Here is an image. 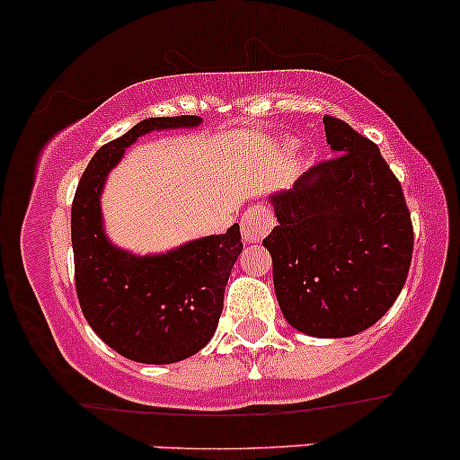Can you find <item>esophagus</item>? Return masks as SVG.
<instances>
[{"instance_id":"34e87169","label":"esophagus","mask_w":460,"mask_h":460,"mask_svg":"<svg viewBox=\"0 0 460 460\" xmlns=\"http://www.w3.org/2000/svg\"><path fill=\"white\" fill-rule=\"evenodd\" d=\"M242 237H244V242H260L270 234V229L274 226V216L270 209L266 208V205H255V208H251L248 212H244L242 216Z\"/></svg>"}]
</instances>
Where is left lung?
<instances>
[{
    "mask_svg": "<svg viewBox=\"0 0 460 460\" xmlns=\"http://www.w3.org/2000/svg\"><path fill=\"white\" fill-rule=\"evenodd\" d=\"M324 131L335 155L274 194L279 225L263 246L285 320L314 337H350L402 292L413 223L378 146L335 116H324Z\"/></svg>",
    "mask_w": 460,
    "mask_h": 460,
    "instance_id": "obj_1",
    "label": "left lung"
}]
</instances>
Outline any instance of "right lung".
<instances>
[{"instance_id":"1","label":"right lung","mask_w":460,"mask_h":460,"mask_svg":"<svg viewBox=\"0 0 460 460\" xmlns=\"http://www.w3.org/2000/svg\"><path fill=\"white\" fill-rule=\"evenodd\" d=\"M199 123V116L190 114L140 120L94 153L73 199L71 240L79 307L105 344L131 361L175 363L208 344L223 314L226 279L242 252L240 225L157 257L119 251L102 231L99 194L125 146L146 131Z\"/></svg>"}]
</instances>
